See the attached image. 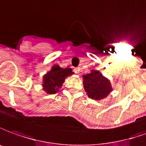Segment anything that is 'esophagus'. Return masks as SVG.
<instances>
[{"label":"esophagus","instance_id":"1","mask_svg":"<svg viewBox=\"0 0 146 146\" xmlns=\"http://www.w3.org/2000/svg\"><path fill=\"white\" fill-rule=\"evenodd\" d=\"M79 71H80V68H75L73 69V71H74L75 73H76V74H78V72H79Z\"/></svg>","mask_w":146,"mask_h":146}]
</instances>
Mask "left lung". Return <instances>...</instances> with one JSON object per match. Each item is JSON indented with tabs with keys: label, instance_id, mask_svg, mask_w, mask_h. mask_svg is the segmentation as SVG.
I'll list each match as a JSON object with an SVG mask.
<instances>
[{
	"label": "left lung",
	"instance_id": "left-lung-1",
	"mask_svg": "<svg viewBox=\"0 0 146 146\" xmlns=\"http://www.w3.org/2000/svg\"><path fill=\"white\" fill-rule=\"evenodd\" d=\"M83 85L88 97L101 100L106 98L111 91L110 82L98 71H92V73L83 75Z\"/></svg>",
	"mask_w": 146,
	"mask_h": 146
}]
</instances>
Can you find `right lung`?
<instances>
[{
    "mask_svg": "<svg viewBox=\"0 0 146 146\" xmlns=\"http://www.w3.org/2000/svg\"><path fill=\"white\" fill-rule=\"evenodd\" d=\"M73 74L71 68H60L58 65H55L52 70L44 76L43 90L49 94H53L61 87L64 79Z\"/></svg>",
    "mask_w": 146,
    "mask_h": 146,
    "instance_id": "right-lung-1",
    "label": "right lung"
}]
</instances>
